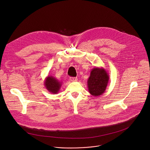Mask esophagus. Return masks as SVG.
<instances>
[{
  "label": "esophagus",
  "instance_id": "1",
  "mask_svg": "<svg viewBox=\"0 0 150 150\" xmlns=\"http://www.w3.org/2000/svg\"><path fill=\"white\" fill-rule=\"evenodd\" d=\"M78 78H75V77H71L70 78V81L72 82H75V81H77Z\"/></svg>",
  "mask_w": 150,
  "mask_h": 150
}]
</instances>
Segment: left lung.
<instances>
[{
    "label": "left lung",
    "mask_w": 150,
    "mask_h": 150,
    "mask_svg": "<svg viewBox=\"0 0 150 150\" xmlns=\"http://www.w3.org/2000/svg\"><path fill=\"white\" fill-rule=\"evenodd\" d=\"M109 80V75L103 68H94L90 73L87 81L89 93L91 95L98 97L105 91Z\"/></svg>",
    "instance_id": "obj_1"
}]
</instances>
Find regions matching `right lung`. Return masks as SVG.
<instances>
[{"mask_svg":"<svg viewBox=\"0 0 150 150\" xmlns=\"http://www.w3.org/2000/svg\"><path fill=\"white\" fill-rule=\"evenodd\" d=\"M62 82L53 76H48L45 78L44 85L46 88L52 94H56L60 90Z\"/></svg>","mask_w":150,"mask_h":150,"instance_id":"obj_1","label":"right lung"}]
</instances>
